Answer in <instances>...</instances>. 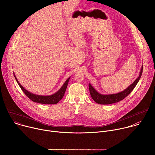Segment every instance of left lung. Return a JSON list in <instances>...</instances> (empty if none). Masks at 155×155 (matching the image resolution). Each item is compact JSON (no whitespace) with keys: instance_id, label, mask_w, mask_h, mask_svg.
Listing matches in <instances>:
<instances>
[{"instance_id":"left-lung-1","label":"left lung","mask_w":155,"mask_h":155,"mask_svg":"<svg viewBox=\"0 0 155 155\" xmlns=\"http://www.w3.org/2000/svg\"><path fill=\"white\" fill-rule=\"evenodd\" d=\"M143 67V66L142 65L141 70H140L139 75L135 79V80L132 84H130V85L126 89L117 93L109 94H101L99 92H97L94 89V88L89 83V90H90V95L92 97V99L96 103L100 104H110L117 103L124 100L126 96H127L132 92V91L134 89V88L137 85V84L139 81L140 77H141L142 74Z\"/></svg>"}]
</instances>
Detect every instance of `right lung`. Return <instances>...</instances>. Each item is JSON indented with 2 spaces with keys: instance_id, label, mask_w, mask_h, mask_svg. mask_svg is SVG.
<instances>
[{
  "instance_id": "right-lung-1",
  "label": "right lung",
  "mask_w": 155,
  "mask_h": 155,
  "mask_svg": "<svg viewBox=\"0 0 155 155\" xmlns=\"http://www.w3.org/2000/svg\"><path fill=\"white\" fill-rule=\"evenodd\" d=\"M14 77L18 84V85L22 90V91L24 92V93L30 99L33 101V102L40 103V104H55L58 103L62 99L65 94V90L67 87V85L68 81L70 78V77H68L65 83L63 84V85L61 87V88L55 93L51 94V95H48V96H43V95H38L36 94H33L28 90H26L18 81L15 74L13 72Z\"/></svg>"
}]
</instances>
